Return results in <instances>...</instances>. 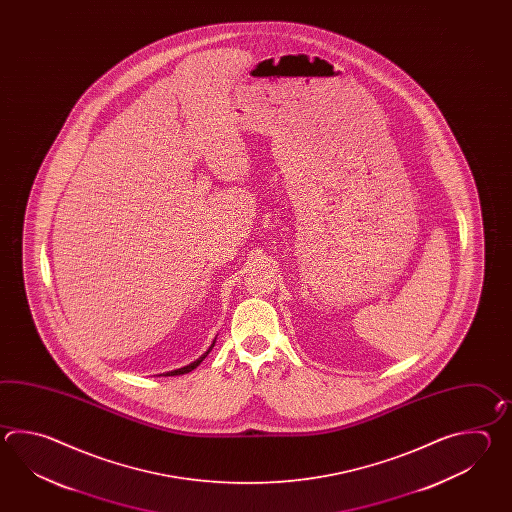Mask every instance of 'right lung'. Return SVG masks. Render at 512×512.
<instances>
[{"label": "right lung", "instance_id": "obj_1", "mask_svg": "<svg viewBox=\"0 0 512 512\" xmlns=\"http://www.w3.org/2000/svg\"><path fill=\"white\" fill-rule=\"evenodd\" d=\"M214 344H216V340H214V342H212V346H210V348L207 349V353H203V355H201L199 359L194 360L192 364H188V366H185V368H179V370L166 371V373H163L164 377H174V375H185V373H188V371L196 370L197 366H199V364L203 362V359L207 357L208 353L212 351V348H214Z\"/></svg>", "mask_w": 512, "mask_h": 512}]
</instances>
